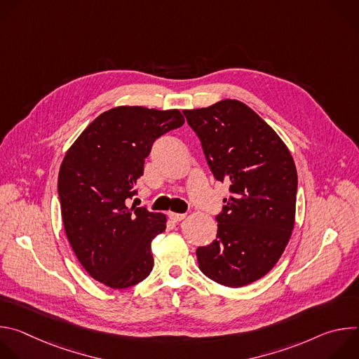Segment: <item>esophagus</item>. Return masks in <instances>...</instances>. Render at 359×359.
<instances>
[{"instance_id":"1","label":"esophagus","mask_w":359,"mask_h":359,"mask_svg":"<svg viewBox=\"0 0 359 359\" xmlns=\"http://www.w3.org/2000/svg\"><path fill=\"white\" fill-rule=\"evenodd\" d=\"M168 216H169V219H170L172 222H182V220H184V219H186V216H187V215H184V213H173V212H170Z\"/></svg>"}]
</instances>
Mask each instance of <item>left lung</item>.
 <instances>
[{"mask_svg":"<svg viewBox=\"0 0 359 359\" xmlns=\"http://www.w3.org/2000/svg\"><path fill=\"white\" fill-rule=\"evenodd\" d=\"M183 114L215 179L230 184L216 240L196 250L198 269L226 287L257 281L276 266L294 229L298 179L291 153L240 100Z\"/></svg>","mask_w":359,"mask_h":359,"instance_id":"1","label":"left lung"}]
</instances>
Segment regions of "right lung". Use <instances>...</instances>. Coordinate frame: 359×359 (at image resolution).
Segmentation results:
<instances>
[{
	"mask_svg": "<svg viewBox=\"0 0 359 359\" xmlns=\"http://www.w3.org/2000/svg\"><path fill=\"white\" fill-rule=\"evenodd\" d=\"M184 123L177 109L119 107L99 115L69 147L58 176L69 244L89 276L122 290L153 269L150 243L166 216L128 206L153 143Z\"/></svg>",
	"mask_w": 359,
	"mask_h": 359,
	"instance_id": "obj_1",
	"label": "right lung"
}]
</instances>
